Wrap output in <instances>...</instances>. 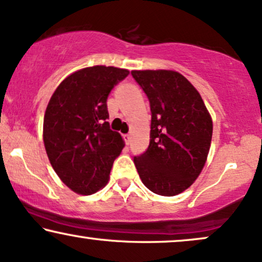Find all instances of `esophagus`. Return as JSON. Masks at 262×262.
I'll return each mask as SVG.
<instances>
[{
  "label": "esophagus",
  "instance_id": "34e87169",
  "mask_svg": "<svg viewBox=\"0 0 262 262\" xmlns=\"http://www.w3.org/2000/svg\"><path fill=\"white\" fill-rule=\"evenodd\" d=\"M124 141H125V144L127 145H130V143H132V137H130V134H125L124 137Z\"/></svg>",
  "mask_w": 262,
  "mask_h": 262
}]
</instances>
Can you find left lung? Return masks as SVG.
Masks as SVG:
<instances>
[{"mask_svg": "<svg viewBox=\"0 0 262 262\" xmlns=\"http://www.w3.org/2000/svg\"><path fill=\"white\" fill-rule=\"evenodd\" d=\"M151 110L150 144L134 156L144 185L173 196L193 184L207 159L212 121L198 90L173 71H133Z\"/></svg>", "mask_w": 262, "mask_h": 262, "instance_id": "left-lung-1", "label": "left lung"}]
</instances>
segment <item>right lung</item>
I'll return each instance as SVG.
<instances>
[{"label":"right lung","mask_w":262,"mask_h":262,"mask_svg":"<svg viewBox=\"0 0 262 262\" xmlns=\"http://www.w3.org/2000/svg\"><path fill=\"white\" fill-rule=\"evenodd\" d=\"M129 74L127 69L95 66L66 78L47 105L43 144L61 181L75 193H96L108 181L122 152L121 134L110 128L107 97Z\"/></svg>","instance_id":"add662e5"}]
</instances>
